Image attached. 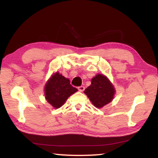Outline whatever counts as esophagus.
Wrapping results in <instances>:
<instances>
[{
	"mask_svg": "<svg viewBox=\"0 0 158 158\" xmlns=\"http://www.w3.org/2000/svg\"><path fill=\"white\" fill-rule=\"evenodd\" d=\"M84 89H85V88H84V86H82V85H81V86H79L78 87V90H79L80 92H83L84 90Z\"/></svg>",
	"mask_w": 158,
	"mask_h": 158,
	"instance_id": "1",
	"label": "esophagus"
}]
</instances>
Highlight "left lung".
Masks as SVG:
<instances>
[{
  "instance_id": "8db88e82",
  "label": "left lung",
  "mask_w": 158,
  "mask_h": 158,
  "mask_svg": "<svg viewBox=\"0 0 158 158\" xmlns=\"http://www.w3.org/2000/svg\"><path fill=\"white\" fill-rule=\"evenodd\" d=\"M114 85L103 74H98L91 79V84L84 90L93 105L100 109L113 100L115 94Z\"/></svg>"
}]
</instances>
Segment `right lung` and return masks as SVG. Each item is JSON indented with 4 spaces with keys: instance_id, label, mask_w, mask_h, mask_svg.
Returning <instances> with one entry per match:
<instances>
[{
    "instance_id": "obj_1",
    "label": "right lung",
    "mask_w": 158,
    "mask_h": 158,
    "mask_svg": "<svg viewBox=\"0 0 158 158\" xmlns=\"http://www.w3.org/2000/svg\"><path fill=\"white\" fill-rule=\"evenodd\" d=\"M68 79L56 73L48 80L44 87L45 98L53 107L58 109L64 105L71 95L77 91Z\"/></svg>"
}]
</instances>
